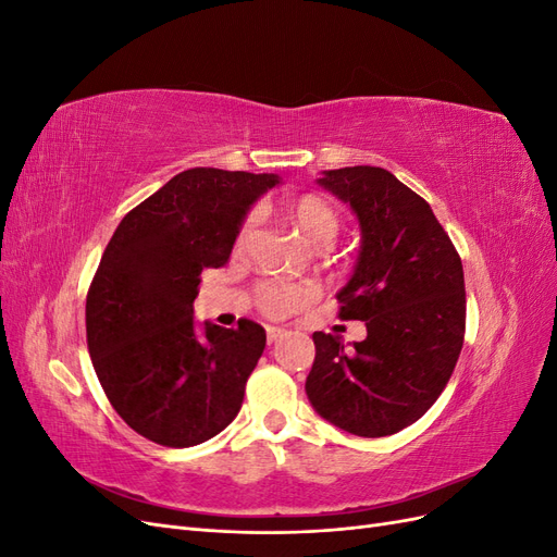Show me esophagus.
I'll use <instances>...</instances> for the list:
<instances>
[{
    "label": "esophagus",
    "mask_w": 557,
    "mask_h": 557,
    "mask_svg": "<svg viewBox=\"0 0 557 557\" xmlns=\"http://www.w3.org/2000/svg\"><path fill=\"white\" fill-rule=\"evenodd\" d=\"M283 334H285V330H283V327H272V325H269V327H267V342H269V344H274V342H278V339H281Z\"/></svg>",
    "instance_id": "1"
}]
</instances>
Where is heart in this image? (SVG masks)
<instances>
[{
	"instance_id": "1",
	"label": "heart",
	"mask_w": 557,
	"mask_h": 557,
	"mask_svg": "<svg viewBox=\"0 0 557 557\" xmlns=\"http://www.w3.org/2000/svg\"><path fill=\"white\" fill-rule=\"evenodd\" d=\"M288 223L313 246H325L334 239L336 230H339V218H336V211L327 199L318 197V195H299L297 199L288 201L283 209ZM252 221H244L239 230V244L246 242L248 232H250ZM320 295V285L313 281H281L272 278L258 285L256 290V301L262 313L272 315V318H283L290 315L299 309H305L307 305Z\"/></svg>"
}]
</instances>
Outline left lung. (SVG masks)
I'll use <instances>...</instances> for the list:
<instances>
[{
    "label": "left lung",
    "instance_id": "obj_1",
    "mask_svg": "<svg viewBox=\"0 0 557 557\" xmlns=\"http://www.w3.org/2000/svg\"><path fill=\"white\" fill-rule=\"evenodd\" d=\"M352 209L360 256L339 299L342 320H364L346 348L313 332L311 407L350 434L387 436L444 393L465 342L462 260L428 201L381 166H344L318 178Z\"/></svg>",
    "mask_w": 557,
    "mask_h": 557
}]
</instances>
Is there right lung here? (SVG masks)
<instances>
[{"label": "right lung", "mask_w": 557, "mask_h": 557, "mask_svg": "<svg viewBox=\"0 0 557 557\" xmlns=\"http://www.w3.org/2000/svg\"><path fill=\"white\" fill-rule=\"evenodd\" d=\"M278 176L213 166L176 174L113 232L86 299L88 350L99 383L146 440L188 448L237 418L267 334L242 318L195 330L201 272L223 267L244 218Z\"/></svg>", "instance_id": "right-lung-1"}]
</instances>
